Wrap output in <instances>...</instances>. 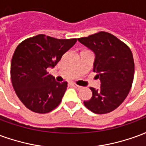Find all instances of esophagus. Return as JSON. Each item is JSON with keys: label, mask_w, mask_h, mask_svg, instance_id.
<instances>
[{"label": "esophagus", "mask_w": 146, "mask_h": 146, "mask_svg": "<svg viewBox=\"0 0 146 146\" xmlns=\"http://www.w3.org/2000/svg\"><path fill=\"white\" fill-rule=\"evenodd\" d=\"M72 85H73V87H74V88H75L78 89V90H79V89L81 88V87H80V86L77 85V84H72Z\"/></svg>", "instance_id": "esophagus-1"}]
</instances>
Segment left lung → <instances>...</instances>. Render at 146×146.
<instances>
[{"mask_svg": "<svg viewBox=\"0 0 146 146\" xmlns=\"http://www.w3.org/2000/svg\"><path fill=\"white\" fill-rule=\"evenodd\" d=\"M78 41L95 54L93 71L100 80L99 89L90 88L92 97L84 104L92 112L105 114L112 112L124 101L131 88L135 62L127 45L107 32H98Z\"/></svg>", "mask_w": 146, "mask_h": 146, "instance_id": "left-lung-1", "label": "left lung"}]
</instances>
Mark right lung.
<instances>
[{"label": "right lung", "mask_w": 146, "mask_h": 146, "mask_svg": "<svg viewBox=\"0 0 146 146\" xmlns=\"http://www.w3.org/2000/svg\"><path fill=\"white\" fill-rule=\"evenodd\" d=\"M39 34L26 39L15 49L11 63V80L16 95L34 113H47L60 104L67 82H57L48 74L76 42Z\"/></svg>", "instance_id": "obj_1"}]
</instances>
